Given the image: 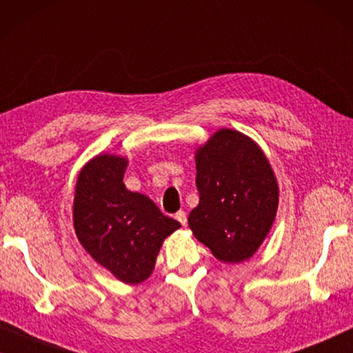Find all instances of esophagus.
<instances>
[{"instance_id": "obj_1", "label": "esophagus", "mask_w": 353, "mask_h": 353, "mask_svg": "<svg viewBox=\"0 0 353 353\" xmlns=\"http://www.w3.org/2000/svg\"><path fill=\"white\" fill-rule=\"evenodd\" d=\"M176 219L181 222L182 225H185L187 224V214H185V211H179V212H176Z\"/></svg>"}]
</instances>
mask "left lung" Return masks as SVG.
Wrapping results in <instances>:
<instances>
[{"instance_id": "obj_1", "label": "left lung", "mask_w": 353, "mask_h": 353, "mask_svg": "<svg viewBox=\"0 0 353 353\" xmlns=\"http://www.w3.org/2000/svg\"><path fill=\"white\" fill-rule=\"evenodd\" d=\"M195 161L200 203L188 214V227L216 259H250L278 208V183L264 152L245 134L221 129L198 148Z\"/></svg>"}]
</instances>
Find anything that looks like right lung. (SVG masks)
<instances>
[{
  "instance_id": "1",
  "label": "right lung",
  "mask_w": 353,
  "mask_h": 353,
  "mask_svg": "<svg viewBox=\"0 0 353 353\" xmlns=\"http://www.w3.org/2000/svg\"><path fill=\"white\" fill-rule=\"evenodd\" d=\"M128 161L99 155L78 176L73 222L84 250L118 280L137 285L150 276L161 243L181 224L150 198L123 182Z\"/></svg>"
}]
</instances>
